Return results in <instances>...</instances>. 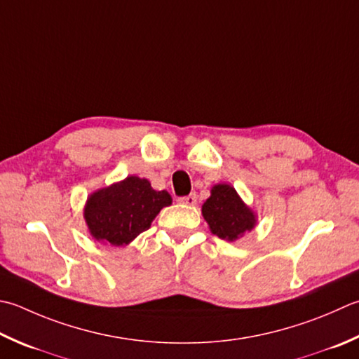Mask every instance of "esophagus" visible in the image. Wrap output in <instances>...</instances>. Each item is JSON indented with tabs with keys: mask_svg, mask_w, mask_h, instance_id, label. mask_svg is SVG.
<instances>
[{
	"mask_svg": "<svg viewBox=\"0 0 359 359\" xmlns=\"http://www.w3.org/2000/svg\"><path fill=\"white\" fill-rule=\"evenodd\" d=\"M179 202L184 203V205L193 207V205H196V202H198V198H196V194H189V196H185V198H180Z\"/></svg>",
	"mask_w": 359,
	"mask_h": 359,
	"instance_id": "obj_1",
	"label": "esophagus"
}]
</instances>
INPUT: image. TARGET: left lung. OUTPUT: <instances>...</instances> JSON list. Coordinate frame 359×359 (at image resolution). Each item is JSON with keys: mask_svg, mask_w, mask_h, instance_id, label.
<instances>
[{"mask_svg": "<svg viewBox=\"0 0 359 359\" xmlns=\"http://www.w3.org/2000/svg\"><path fill=\"white\" fill-rule=\"evenodd\" d=\"M202 216L212 233L233 243L257 226V213L230 184H216L203 202Z\"/></svg>", "mask_w": 359, "mask_h": 359, "instance_id": "left-lung-1", "label": "left lung"}]
</instances>
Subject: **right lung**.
I'll list each match as a JSON object with an SVG mask.
<instances>
[{"mask_svg": "<svg viewBox=\"0 0 359 359\" xmlns=\"http://www.w3.org/2000/svg\"><path fill=\"white\" fill-rule=\"evenodd\" d=\"M171 203L165 189L156 191L147 179L128 175L91 193L83 205V219L91 238L119 248L149 229L160 210Z\"/></svg>", "mask_w": 359, "mask_h": 359, "instance_id": "obj_1", "label": "right lung"}]
</instances>
